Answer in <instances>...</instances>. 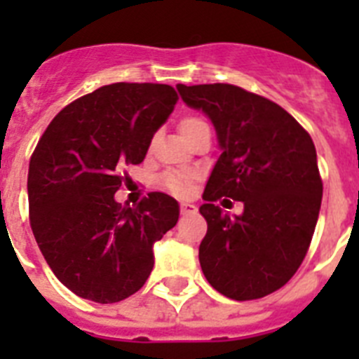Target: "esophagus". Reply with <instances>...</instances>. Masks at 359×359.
<instances>
[{
  "label": "esophagus",
  "instance_id": "34e87169",
  "mask_svg": "<svg viewBox=\"0 0 359 359\" xmlns=\"http://www.w3.org/2000/svg\"><path fill=\"white\" fill-rule=\"evenodd\" d=\"M198 212V208H196V205H192V203H182V214L183 215H192Z\"/></svg>",
  "mask_w": 359,
  "mask_h": 359
}]
</instances>
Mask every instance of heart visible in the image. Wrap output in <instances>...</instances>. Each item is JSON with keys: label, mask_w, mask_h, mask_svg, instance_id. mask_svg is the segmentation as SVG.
Listing matches in <instances>:
<instances>
[{"label": "heart", "mask_w": 359, "mask_h": 359, "mask_svg": "<svg viewBox=\"0 0 359 359\" xmlns=\"http://www.w3.org/2000/svg\"><path fill=\"white\" fill-rule=\"evenodd\" d=\"M201 128H207V123L203 122L201 118H196V116H187L180 122V133H182L183 138H189L190 135H194ZM194 180L196 176L190 172H169L163 176V185L174 196L185 198V196L190 194Z\"/></svg>", "instance_id": "b5f03b06"}]
</instances>
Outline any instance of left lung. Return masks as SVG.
<instances>
[{
	"label": "left lung",
	"instance_id": "8db88e82",
	"mask_svg": "<svg viewBox=\"0 0 359 359\" xmlns=\"http://www.w3.org/2000/svg\"><path fill=\"white\" fill-rule=\"evenodd\" d=\"M176 88L212 120L221 149L199 207L203 273L233 300L266 297L297 273L315 233L323 190L315 144L286 109L239 86ZM219 197L243 201V214L224 215Z\"/></svg>",
	"mask_w": 359,
	"mask_h": 359
}]
</instances>
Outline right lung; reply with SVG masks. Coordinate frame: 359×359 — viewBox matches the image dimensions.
<instances>
[{
    "instance_id": "right-lung-1",
    "label": "right lung",
    "mask_w": 359,
    "mask_h": 359,
    "mask_svg": "<svg viewBox=\"0 0 359 359\" xmlns=\"http://www.w3.org/2000/svg\"><path fill=\"white\" fill-rule=\"evenodd\" d=\"M177 102L172 86L115 82L77 98L50 122L30 158V226L55 277L77 297L120 302L154 266L152 246L176 226L180 205L151 192L122 207L120 170L144 161Z\"/></svg>"
}]
</instances>
